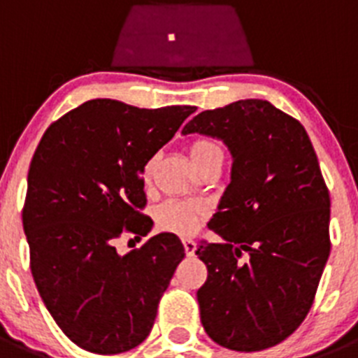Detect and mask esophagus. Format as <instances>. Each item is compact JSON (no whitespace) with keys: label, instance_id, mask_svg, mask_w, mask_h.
<instances>
[{"label":"esophagus","instance_id":"34e87169","mask_svg":"<svg viewBox=\"0 0 358 358\" xmlns=\"http://www.w3.org/2000/svg\"><path fill=\"white\" fill-rule=\"evenodd\" d=\"M182 245H185L186 256H194V255H195V249H197V243H195L194 240H192V238H185V240H182Z\"/></svg>","mask_w":358,"mask_h":358}]
</instances>
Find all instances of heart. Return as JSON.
<instances>
[{
    "mask_svg": "<svg viewBox=\"0 0 358 358\" xmlns=\"http://www.w3.org/2000/svg\"><path fill=\"white\" fill-rule=\"evenodd\" d=\"M189 157L199 170L215 163L222 161L224 152L222 147L211 138H197L188 145ZM152 170V161L147 163L143 173L148 181ZM206 215V206L202 202L189 201H166L163 202L156 211V220L159 227L166 231H172L177 235H192L201 224L202 217Z\"/></svg>",
    "mask_w": 358,
    "mask_h": 358,
    "instance_id": "1",
    "label": "heart"
}]
</instances>
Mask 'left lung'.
Segmentation results:
<instances>
[{
  "instance_id": "obj_1",
  "label": "left lung",
  "mask_w": 358,
  "mask_h": 358,
  "mask_svg": "<svg viewBox=\"0 0 358 358\" xmlns=\"http://www.w3.org/2000/svg\"><path fill=\"white\" fill-rule=\"evenodd\" d=\"M194 132L233 156L208 224L222 242L195 251L208 267L202 327L227 350L260 352L294 334L314 303L330 255V194L305 127L267 100L202 110L182 129Z\"/></svg>"
}]
</instances>
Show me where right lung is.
I'll return each mask as SVG.
<instances>
[{
  "label": "right lung",
  "instance_id": "1",
  "mask_svg": "<svg viewBox=\"0 0 358 358\" xmlns=\"http://www.w3.org/2000/svg\"><path fill=\"white\" fill-rule=\"evenodd\" d=\"M195 109L96 98L53 122L37 145L23 208L31 276L59 328L85 352L115 355L143 343L185 258L173 233L123 256L115 242L150 231L141 173Z\"/></svg>",
  "mask_w": 358,
  "mask_h": 358
}]
</instances>
